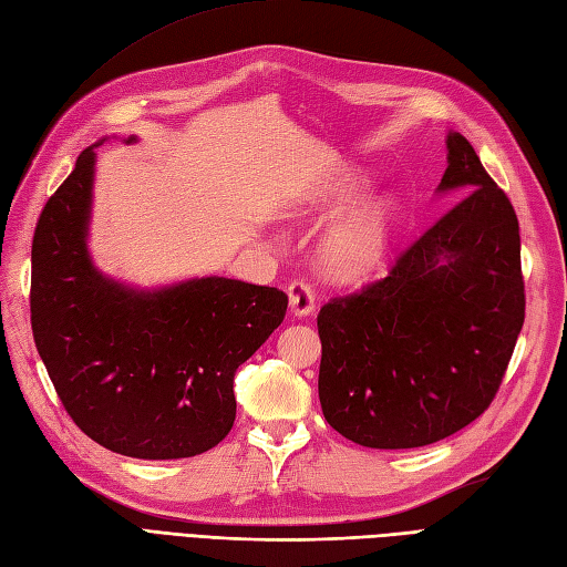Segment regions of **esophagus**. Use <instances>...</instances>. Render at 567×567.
<instances>
[{
  "mask_svg": "<svg viewBox=\"0 0 567 567\" xmlns=\"http://www.w3.org/2000/svg\"><path fill=\"white\" fill-rule=\"evenodd\" d=\"M288 300H290V312H293L296 317H307L315 312V290L312 286L307 284L305 279H296L288 284Z\"/></svg>",
  "mask_w": 567,
  "mask_h": 567,
  "instance_id": "1",
  "label": "esophagus"
}]
</instances>
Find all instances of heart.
Returning <instances> with one entry per match:
<instances>
[{
    "mask_svg": "<svg viewBox=\"0 0 567 567\" xmlns=\"http://www.w3.org/2000/svg\"><path fill=\"white\" fill-rule=\"evenodd\" d=\"M367 186V179L352 173H342L321 196L310 200L315 208H340L350 203ZM398 227V200L383 194L354 208L348 217L326 234L321 246V265L331 279L352 284L362 281L379 269L392 244Z\"/></svg>",
    "mask_w": 567,
    "mask_h": 567,
    "instance_id": "heart-1",
    "label": "heart"
}]
</instances>
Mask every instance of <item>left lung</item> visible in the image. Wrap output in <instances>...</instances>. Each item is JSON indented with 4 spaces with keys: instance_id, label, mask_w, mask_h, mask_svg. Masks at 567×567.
Segmentation results:
<instances>
[{
    "instance_id": "left-lung-1",
    "label": "left lung",
    "mask_w": 567,
    "mask_h": 567,
    "mask_svg": "<svg viewBox=\"0 0 567 567\" xmlns=\"http://www.w3.org/2000/svg\"><path fill=\"white\" fill-rule=\"evenodd\" d=\"M437 192L463 196L385 279L317 317L323 419L362 447H425L473 423L523 329L518 217L458 132Z\"/></svg>"
}]
</instances>
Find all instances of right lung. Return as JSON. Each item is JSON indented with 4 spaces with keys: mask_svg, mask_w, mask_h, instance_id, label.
<instances>
[{
    "mask_svg": "<svg viewBox=\"0 0 567 567\" xmlns=\"http://www.w3.org/2000/svg\"><path fill=\"white\" fill-rule=\"evenodd\" d=\"M94 146L47 200L32 238L38 352L65 411L101 447L132 458L203 454L231 431L234 373L284 321L288 296L225 277L156 290L104 277L87 250Z\"/></svg>",
    "mask_w": 567,
    "mask_h": 567,
    "instance_id": "1",
    "label": "right lung"
}]
</instances>
